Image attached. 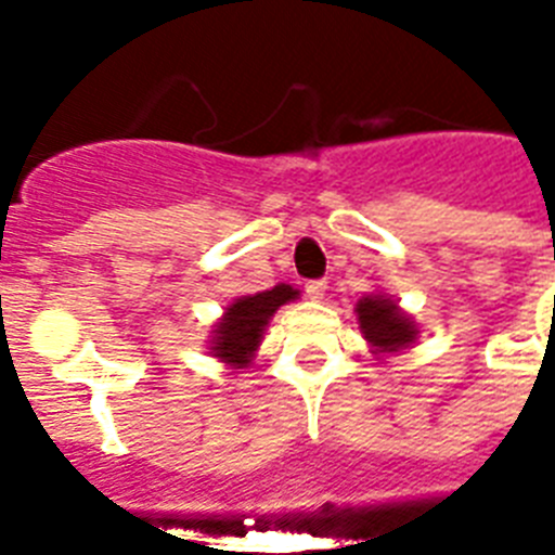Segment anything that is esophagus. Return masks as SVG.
Wrapping results in <instances>:
<instances>
[{"mask_svg": "<svg viewBox=\"0 0 555 555\" xmlns=\"http://www.w3.org/2000/svg\"><path fill=\"white\" fill-rule=\"evenodd\" d=\"M306 292H308V297H311V300H322V297H325V292H327V283L325 281H308Z\"/></svg>", "mask_w": 555, "mask_h": 555, "instance_id": "1", "label": "esophagus"}]
</instances>
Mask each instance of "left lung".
<instances>
[{
    "mask_svg": "<svg viewBox=\"0 0 555 555\" xmlns=\"http://www.w3.org/2000/svg\"><path fill=\"white\" fill-rule=\"evenodd\" d=\"M358 331L366 338L370 350L377 358H389L409 350L420 338V325L411 313L397 306L389 294L370 292L356 302Z\"/></svg>",
    "mask_w": 555,
    "mask_h": 555,
    "instance_id": "left-lung-1",
    "label": "left lung"
}]
</instances>
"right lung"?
Wrapping results in <instances>:
<instances>
[{
    "label": "right lung",
    "mask_w": 555,
    "mask_h": 555,
    "mask_svg": "<svg viewBox=\"0 0 555 555\" xmlns=\"http://www.w3.org/2000/svg\"><path fill=\"white\" fill-rule=\"evenodd\" d=\"M294 300H300V288L288 286V283H278L267 292L233 300L224 308L222 317L210 325L208 352L230 370H247L261 347L269 320L278 313V308Z\"/></svg>",
    "instance_id": "1"
}]
</instances>
